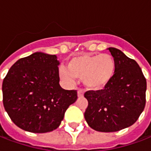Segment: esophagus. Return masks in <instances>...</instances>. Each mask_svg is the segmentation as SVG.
<instances>
[{
    "label": "esophagus",
    "instance_id": "esophagus-1",
    "mask_svg": "<svg viewBox=\"0 0 151 151\" xmlns=\"http://www.w3.org/2000/svg\"><path fill=\"white\" fill-rule=\"evenodd\" d=\"M83 96H84V92H83V90H81V89L78 90V98H82Z\"/></svg>",
    "mask_w": 151,
    "mask_h": 151
}]
</instances>
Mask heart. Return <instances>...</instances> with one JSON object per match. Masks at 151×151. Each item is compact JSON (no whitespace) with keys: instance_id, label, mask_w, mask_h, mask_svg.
Wrapping results in <instances>:
<instances>
[{"instance_id":"obj_1","label":"heart","mask_w":151,"mask_h":151,"mask_svg":"<svg viewBox=\"0 0 151 151\" xmlns=\"http://www.w3.org/2000/svg\"><path fill=\"white\" fill-rule=\"evenodd\" d=\"M68 70L62 75L66 80L72 78H82L85 86L92 90L103 89L109 84L116 72V61L109 53L82 54L70 59Z\"/></svg>"}]
</instances>
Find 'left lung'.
I'll return each mask as SVG.
<instances>
[{"mask_svg":"<svg viewBox=\"0 0 151 151\" xmlns=\"http://www.w3.org/2000/svg\"><path fill=\"white\" fill-rule=\"evenodd\" d=\"M108 50L115 59V74L103 90L85 93L84 116L94 130L115 132L132 126L143 111L147 80L134 60L116 48Z\"/></svg>","mask_w":151,"mask_h":151,"instance_id":"1","label":"left lung"}]
</instances>
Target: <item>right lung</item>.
Masks as SVG:
<instances>
[{"mask_svg": "<svg viewBox=\"0 0 151 151\" xmlns=\"http://www.w3.org/2000/svg\"><path fill=\"white\" fill-rule=\"evenodd\" d=\"M57 56L37 52L11 66L2 84L3 104L19 128L32 133L53 131L78 98L77 91L59 84Z\"/></svg>", "mask_w": 151, "mask_h": 151, "instance_id": "right-lung-1", "label": "right lung"}]
</instances>
